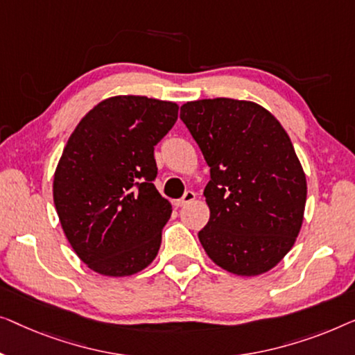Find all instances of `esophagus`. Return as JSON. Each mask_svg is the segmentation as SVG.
Returning <instances> with one entry per match:
<instances>
[{
  "instance_id": "1",
  "label": "esophagus",
  "mask_w": 355,
  "mask_h": 355,
  "mask_svg": "<svg viewBox=\"0 0 355 355\" xmlns=\"http://www.w3.org/2000/svg\"><path fill=\"white\" fill-rule=\"evenodd\" d=\"M194 199H196V193H194V191H187V193L183 194L182 199H178V201H175V206L182 207V206H184V204L193 202Z\"/></svg>"
}]
</instances>
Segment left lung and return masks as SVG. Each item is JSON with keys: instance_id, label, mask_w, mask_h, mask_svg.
Returning <instances> with one entry per match:
<instances>
[{"instance_id": "left-lung-1", "label": "left lung", "mask_w": 355, "mask_h": 355, "mask_svg": "<svg viewBox=\"0 0 355 355\" xmlns=\"http://www.w3.org/2000/svg\"><path fill=\"white\" fill-rule=\"evenodd\" d=\"M180 119L211 167L204 251L234 275L268 272L296 241L307 199L288 133L267 109L232 98L187 103Z\"/></svg>"}]
</instances>
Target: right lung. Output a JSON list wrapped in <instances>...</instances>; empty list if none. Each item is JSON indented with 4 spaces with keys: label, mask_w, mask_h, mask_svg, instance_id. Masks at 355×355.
Masks as SVG:
<instances>
[{
    "label": "right lung",
    "mask_w": 355,
    "mask_h": 355,
    "mask_svg": "<svg viewBox=\"0 0 355 355\" xmlns=\"http://www.w3.org/2000/svg\"><path fill=\"white\" fill-rule=\"evenodd\" d=\"M177 119L175 103L112 96L69 138L54 172V206L72 249L92 270L128 277L156 259L172 206L154 187V146Z\"/></svg>",
    "instance_id": "1"
}]
</instances>
